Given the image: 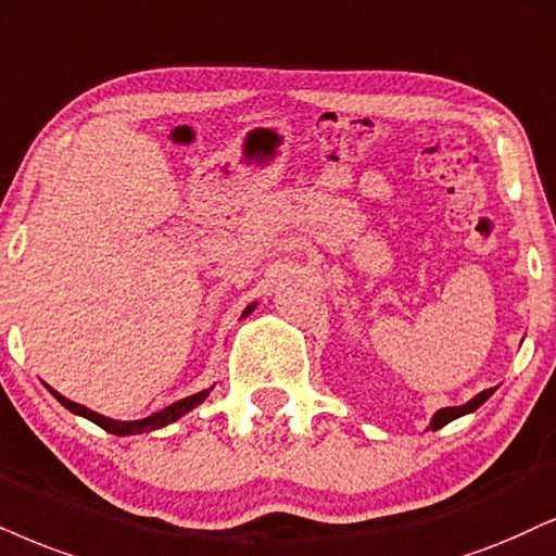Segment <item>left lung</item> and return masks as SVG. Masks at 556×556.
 Segmentation results:
<instances>
[{"instance_id":"1","label":"left lung","mask_w":556,"mask_h":556,"mask_svg":"<svg viewBox=\"0 0 556 556\" xmlns=\"http://www.w3.org/2000/svg\"><path fill=\"white\" fill-rule=\"evenodd\" d=\"M495 389L497 387L484 389V392H479L475 400H469L467 404H462V407H443V409H438V413L433 415V420H430V430H438V428H443V425H448L451 420H456V417L475 413L477 407H482V404L488 402L492 394H495Z\"/></svg>"}]
</instances>
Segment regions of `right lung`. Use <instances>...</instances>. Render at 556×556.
Instances as JSON below:
<instances>
[{
  "instance_id": "1",
  "label": "right lung",
  "mask_w": 556,
  "mask_h": 556,
  "mask_svg": "<svg viewBox=\"0 0 556 556\" xmlns=\"http://www.w3.org/2000/svg\"><path fill=\"white\" fill-rule=\"evenodd\" d=\"M255 306H257V304L247 306L242 317H247V314L255 309ZM48 389H51V387H48ZM51 394L56 396V400H59L61 404H64L68 413L87 417V420H92L94 425H100V428L108 430V433H113V435H139V433H152V430H160V428H164V425L180 420V417H182L185 413H190V409H195L198 404H201V402L205 400V396L211 394V389H203V392H198V394H193V396H185V400H180V402H173V404H169V407H164V409H160V413L143 417V420H113V417H105V415L92 413V409H87L85 404H77V402L66 400V396H61V394L56 392V389H51Z\"/></svg>"
}]
</instances>
